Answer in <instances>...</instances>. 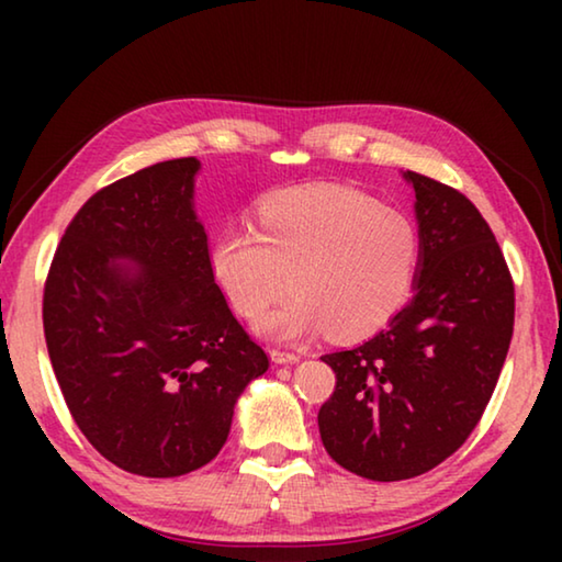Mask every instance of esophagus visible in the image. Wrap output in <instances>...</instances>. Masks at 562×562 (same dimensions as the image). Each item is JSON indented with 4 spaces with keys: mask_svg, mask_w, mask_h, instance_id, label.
<instances>
[{
    "mask_svg": "<svg viewBox=\"0 0 562 562\" xmlns=\"http://www.w3.org/2000/svg\"><path fill=\"white\" fill-rule=\"evenodd\" d=\"M270 359L274 364H294V361H300V355H294V351H284V349H272Z\"/></svg>",
    "mask_w": 562,
    "mask_h": 562,
    "instance_id": "obj_1",
    "label": "esophagus"
}]
</instances>
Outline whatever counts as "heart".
Returning <instances> with one entry per match:
<instances>
[{
    "label": "heart",
    "mask_w": 562,
    "mask_h": 562,
    "mask_svg": "<svg viewBox=\"0 0 562 562\" xmlns=\"http://www.w3.org/2000/svg\"><path fill=\"white\" fill-rule=\"evenodd\" d=\"M258 225H233L211 245V272L245 319L297 297L258 322L262 335L337 339L374 335L412 300L422 233L402 211L361 190L312 183L265 198Z\"/></svg>",
    "instance_id": "obj_1"
}]
</instances>
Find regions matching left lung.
Segmentation results:
<instances>
[{"instance_id": "left-lung-1", "label": "left lung", "mask_w": 562, "mask_h": 562, "mask_svg": "<svg viewBox=\"0 0 562 562\" xmlns=\"http://www.w3.org/2000/svg\"><path fill=\"white\" fill-rule=\"evenodd\" d=\"M422 268L414 297L364 345L322 357L337 386L319 436L369 481L431 471L469 439L506 361L516 294L503 252L469 198L414 170Z\"/></svg>"}]
</instances>
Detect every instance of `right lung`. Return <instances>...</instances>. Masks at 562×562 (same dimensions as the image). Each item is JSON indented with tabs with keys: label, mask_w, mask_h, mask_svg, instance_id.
<instances>
[{
	"label": "right lung",
	"mask_w": 562,
	"mask_h": 562,
	"mask_svg": "<svg viewBox=\"0 0 562 562\" xmlns=\"http://www.w3.org/2000/svg\"><path fill=\"white\" fill-rule=\"evenodd\" d=\"M198 170V158H176L101 188L44 284L46 349L76 426L148 479L211 463L237 396L270 367L213 280Z\"/></svg>",
	"instance_id": "obj_1"
}]
</instances>
